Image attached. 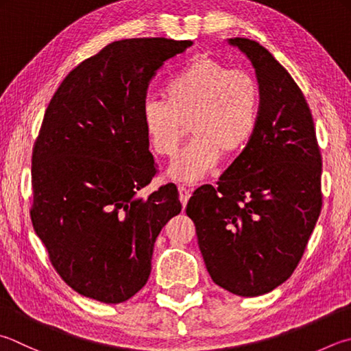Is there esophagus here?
I'll list each match as a JSON object with an SVG mask.
<instances>
[{"mask_svg":"<svg viewBox=\"0 0 351 351\" xmlns=\"http://www.w3.org/2000/svg\"><path fill=\"white\" fill-rule=\"evenodd\" d=\"M189 197H191L189 189L186 186H183V184H180V186H178V198H180L183 206H186Z\"/></svg>","mask_w":351,"mask_h":351,"instance_id":"34e87169","label":"esophagus"}]
</instances>
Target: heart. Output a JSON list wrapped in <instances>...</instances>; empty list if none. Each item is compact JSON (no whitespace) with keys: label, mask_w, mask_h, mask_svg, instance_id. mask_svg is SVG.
I'll use <instances>...</instances> for the list:
<instances>
[{"label":"heart","mask_w":351,"mask_h":351,"mask_svg":"<svg viewBox=\"0 0 351 351\" xmlns=\"http://www.w3.org/2000/svg\"><path fill=\"white\" fill-rule=\"evenodd\" d=\"M163 99H148L141 110L154 154L174 157L188 125L194 134L168 171L174 180H198L221 156L241 154L260 122L261 87L256 77L210 56L194 58L174 73L165 84Z\"/></svg>","instance_id":"1"}]
</instances>
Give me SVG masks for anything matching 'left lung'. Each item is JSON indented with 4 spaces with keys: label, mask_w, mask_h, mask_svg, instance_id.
I'll use <instances>...</instances> for the list:
<instances>
[{
    "label": "left lung",
    "mask_w": 351,
    "mask_h": 351,
    "mask_svg": "<svg viewBox=\"0 0 351 351\" xmlns=\"http://www.w3.org/2000/svg\"><path fill=\"white\" fill-rule=\"evenodd\" d=\"M229 43L255 69L260 122L217 186L189 198L186 214L213 281L260 296L290 278L306 250L322 208V158L312 111L289 71L252 39Z\"/></svg>",
    "instance_id": "8db88e82"
}]
</instances>
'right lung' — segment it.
Listing matches in <instances>:
<instances>
[{"label": "right lung", "mask_w": 351, "mask_h": 351, "mask_svg": "<svg viewBox=\"0 0 351 351\" xmlns=\"http://www.w3.org/2000/svg\"><path fill=\"white\" fill-rule=\"evenodd\" d=\"M193 41H114L73 69L33 145L30 218L59 276L87 298L130 300L147 284L157 235L180 214L174 183L147 198L157 167L141 121L156 71Z\"/></svg>", "instance_id": "1"}]
</instances>
